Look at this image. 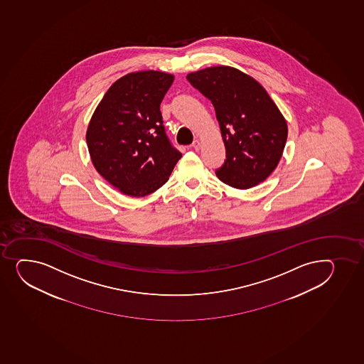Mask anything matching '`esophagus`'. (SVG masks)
<instances>
[{"label": "esophagus", "mask_w": 364, "mask_h": 364, "mask_svg": "<svg viewBox=\"0 0 364 364\" xmlns=\"http://www.w3.org/2000/svg\"><path fill=\"white\" fill-rule=\"evenodd\" d=\"M191 147L198 151V149H200V147H201V142H200L199 140H196V141L191 144Z\"/></svg>", "instance_id": "obj_1"}]
</instances>
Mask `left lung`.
<instances>
[{"mask_svg":"<svg viewBox=\"0 0 364 364\" xmlns=\"http://www.w3.org/2000/svg\"><path fill=\"white\" fill-rule=\"evenodd\" d=\"M187 79L215 107L226 149L224 164L215 170L219 180L237 189L266 180L287 138V121L266 90L228 65L201 69Z\"/></svg>","mask_w":364,"mask_h":364,"instance_id":"8db88e82","label":"left lung"}]
</instances>
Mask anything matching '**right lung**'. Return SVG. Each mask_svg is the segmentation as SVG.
<instances>
[{
    "instance_id": "add662e5",
    "label": "right lung",
    "mask_w": 364,
    "mask_h": 364,
    "mask_svg": "<svg viewBox=\"0 0 364 364\" xmlns=\"http://www.w3.org/2000/svg\"><path fill=\"white\" fill-rule=\"evenodd\" d=\"M173 75L127 74L111 85L86 133L97 171L126 196H149L168 180L182 154L165 133L161 103Z\"/></svg>"
}]
</instances>
